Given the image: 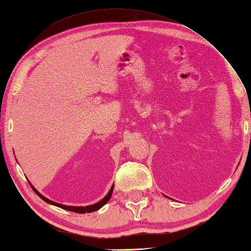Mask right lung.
Wrapping results in <instances>:
<instances>
[{"label":"right lung","instance_id":"right-lung-1","mask_svg":"<svg viewBox=\"0 0 251 251\" xmlns=\"http://www.w3.org/2000/svg\"><path fill=\"white\" fill-rule=\"evenodd\" d=\"M29 183H30V182H29ZM30 185H31V188L33 189V191L36 193V195H39V196L41 197V199L43 200L44 201L49 202V204H50V205H54V206H57V207H59V208H62V209H66V210H69V211L77 212V214H88V212H93V211H96V210L100 209V208L102 207V206H104V205L106 204V202L109 201V200L111 199L112 193H113V188H114V184H113V185L111 186V189H110V191L108 192V194H106L102 200L99 201L98 202H96V204L89 205V206H67V205H62V204H59V202H56V201H52L49 200V199H47V197L42 195V194L40 193V192L37 191L31 183H30Z\"/></svg>","mask_w":251,"mask_h":251}]
</instances>
